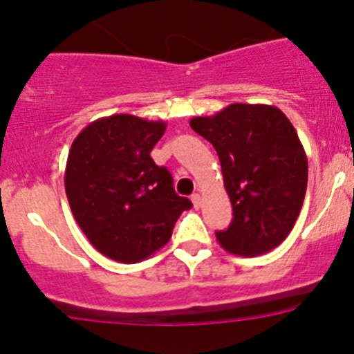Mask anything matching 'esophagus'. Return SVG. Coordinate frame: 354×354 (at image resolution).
<instances>
[{"label": "esophagus", "instance_id": "obj_1", "mask_svg": "<svg viewBox=\"0 0 354 354\" xmlns=\"http://www.w3.org/2000/svg\"><path fill=\"white\" fill-rule=\"evenodd\" d=\"M192 202H193V207L198 209L200 205H202V196H200L198 193H195V195L192 196Z\"/></svg>", "mask_w": 354, "mask_h": 354}]
</instances>
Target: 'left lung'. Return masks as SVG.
Wrapping results in <instances>:
<instances>
[{"label": "left lung", "instance_id": "left-lung-1", "mask_svg": "<svg viewBox=\"0 0 354 354\" xmlns=\"http://www.w3.org/2000/svg\"><path fill=\"white\" fill-rule=\"evenodd\" d=\"M189 126L218 152L234 218L216 232L227 252L257 257L277 248L301 211L308 161L296 129L277 106L230 104Z\"/></svg>", "mask_w": 354, "mask_h": 354}]
</instances>
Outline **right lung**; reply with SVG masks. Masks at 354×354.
Wrapping results in <instances>:
<instances>
[{
	"mask_svg": "<svg viewBox=\"0 0 354 354\" xmlns=\"http://www.w3.org/2000/svg\"><path fill=\"white\" fill-rule=\"evenodd\" d=\"M167 124L111 115L84 127L68 150L65 193L77 225L108 259L134 264L167 245L192 202L150 152Z\"/></svg>",
	"mask_w": 354,
	"mask_h": 354,
	"instance_id": "obj_1",
	"label": "right lung"
}]
</instances>
